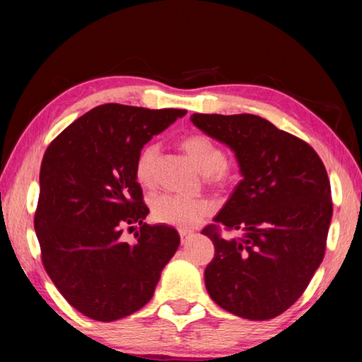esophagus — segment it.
Segmentation results:
<instances>
[{
    "label": "esophagus",
    "instance_id": "34e87169",
    "mask_svg": "<svg viewBox=\"0 0 362 362\" xmlns=\"http://www.w3.org/2000/svg\"><path fill=\"white\" fill-rule=\"evenodd\" d=\"M180 235H181V242H182V244H186V242L189 240L191 237H192V232H191V230L181 229V230H180Z\"/></svg>",
    "mask_w": 362,
    "mask_h": 362
}]
</instances>
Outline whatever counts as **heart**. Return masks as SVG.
<instances>
[{"label": "heart", "instance_id": "b5f03b06", "mask_svg": "<svg viewBox=\"0 0 362 362\" xmlns=\"http://www.w3.org/2000/svg\"><path fill=\"white\" fill-rule=\"evenodd\" d=\"M191 161L194 163L206 181L212 185H226L230 181V170L226 165V155L214 140L206 135H189L181 141ZM158 161V146L146 145L140 151L135 163V180L140 186L150 187L155 181V168ZM211 212V204L197 197H182L176 194H160L153 197V219L161 224L175 226L180 229H191L202 217Z\"/></svg>", "mask_w": 362, "mask_h": 362}]
</instances>
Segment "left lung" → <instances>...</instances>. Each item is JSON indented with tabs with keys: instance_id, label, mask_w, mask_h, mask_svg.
Here are the masks:
<instances>
[{
	"instance_id": "obj_1",
	"label": "left lung",
	"mask_w": 362,
	"mask_h": 362,
	"mask_svg": "<svg viewBox=\"0 0 362 362\" xmlns=\"http://www.w3.org/2000/svg\"><path fill=\"white\" fill-rule=\"evenodd\" d=\"M192 125L235 155L242 180L202 234L216 254L207 293L221 308L264 321L300 298L325 257L333 202L323 161L308 143L265 118L194 113ZM239 230L222 240L215 226Z\"/></svg>"
}]
</instances>
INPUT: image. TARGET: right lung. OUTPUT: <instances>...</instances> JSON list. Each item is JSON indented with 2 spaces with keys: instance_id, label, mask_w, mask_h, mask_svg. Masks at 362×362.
<instances>
[{
  "instance_id": "right-lung-1",
  "label": "right lung",
  "mask_w": 362,
  "mask_h": 362,
  "mask_svg": "<svg viewBox=\"0 0 362 362\" xmlns=\"http://www.w3.org/2000/svg\"><path fill=\"white\" fill-rule=\"evenodd\" d=\"M186 110L105 103L69 125L44 153L34 229L42 264L77 311L115 321L151 300L161 272L180 247L175 227L145 224L135 180L141 148ZM141 226L137 240H121Z\"/></svg>"
}]
</instances>
